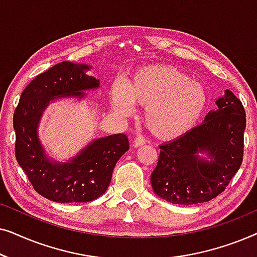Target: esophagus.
<instances>
[{"label":"esophagus","instance_id":"obj_1","mask_svg":"<svg viewBox=\"0 0 257 257\" xmlns=\"http://www.w3.org/2000/svg\"><path fill=\"white\" fill-rule=\"evenodd\" d=\"M146 144V140L145 138H143V137H137L135 139V142H133V146L135 147H139V146H143Z\"/></svg>","mask_w":257,"mask_h":257}]
</instances>
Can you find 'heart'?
Returning <instances> with one entry per match:
<instances>
[{
  "label": "heart",
  "mask_w": 257,
  "mask_h": 257,
  "mask_svg": "<svg viewBox=\"0 0 257 257\" xmlns=\"http://www.w3.org/2000/svg\"><path fill=\"white\" fill-rule=\"evenodd\" d=\"M111 105L117 113L130 115L135 105L145 106L144 122L163 140H173L198 124L208 105V92L201 83L172 65L145 66L133 73L127 84L114 82Z\"/></svg>",
  "instance_id": "obj_1"
}]
</instances>
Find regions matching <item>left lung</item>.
<instances>
[{
	"instance_id": "1",
	"label": "left lung",
	"mask_w": 257,
	"mask_h": 257,
	"mask_svg": "<svg viewBox=\"0 0 257 257\" xmlns=\"http://www.w3.org/2000/svg\"><path fill=\"white\" fill-rule=\"evenodd\" d=\"M201 125L159 146L151 174L154 193L175 205H194L221 194L243 159L245 111L230 90L216 100ZM205 153L207 159L199 154Z\"/></svg>"
}]
</instances>
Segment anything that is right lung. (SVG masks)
<instances>
[{
    "label": "right lung",
    "mask_w": 257,
    "mask_h": 257,
    "mask_svg": "<svg viewBox=\"0 0 257 257\" xmlns=\"http://www.w3.org/2000/svg\"><path fill=\"white\" fill-rule=\"evenodd\" d=\"M90 66L61 62L35 77L23 90L15 113V156L35 191L51 201L89 202L104 194L112 172L128 150L127 136L118 133L94 139L69 163L50 160L37 136L43 111L56 98H83L85 90L97 89L99 80L86 75Z\"/></svg>",
    "instance_id": "add662e5"
}]
</instances>
